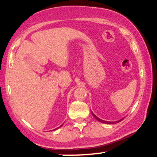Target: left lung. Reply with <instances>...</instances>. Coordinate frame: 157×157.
Returning <instances> with one entry per match:
<instances>
[{
    "instance_id": "8db88e82",
    "label": "left lung",
    "mask_w": 157,
    "mask_h": 157,
    "mask_svg": "<svg viewBox=\"0 0 157 157\" xmlns=\"http://www.w3.org/2000/svg\"><path fill=\"white\" fill-rule=\"evenodd\" d=\"M91 113H92V115L94 116V117L95 118V119H96V120H98V121H99V122H101V123H104V124H117V123H119V122H120L121 121H122V119H120V120H119V121H104V120H102V119H99V118L98 117H96V116L94 114V113L92 112L91 111Z\"/></svg>"
}]
</instances>
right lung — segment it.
<instances>
[{
	"label": "right lung",
	"mask_w": 157,
	"mask_h": 157,
	"mask_svg": "<svg viewBox=\"0 0 157 157\" xmlns=\"http://www.w3.org/2000/svg\"><path fill=\"white\" fill-rule=\"evenodd\" d=\"M61 126H62V125H61ZM61 126H60V127H61ZM59 128V127H58V128ZM56 128H55V129H54V130H56Z\"/></svg>",
	"instance_id": "obj_1"
}]
</instances>
